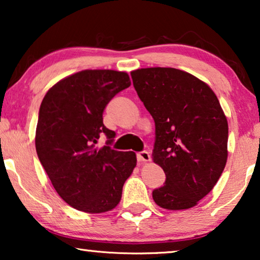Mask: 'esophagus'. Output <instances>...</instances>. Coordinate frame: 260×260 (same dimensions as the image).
<instances>
[{
    "label": "esophagus",
    "instance_id": "obj_1",
    "mask_svg": "<svg viewBox=\"0 0 260 260\" xmlns=\"http://www.w3.org/2000/svg\"><path fill=\"white\" fill-rule=\"evenodd\" d=\"M137 161L138 162H148L150 161V154L148 151L137 152Z\"/></svg>",
    "mask_w": 260,
    "mask_h": 260
}]
</instances>
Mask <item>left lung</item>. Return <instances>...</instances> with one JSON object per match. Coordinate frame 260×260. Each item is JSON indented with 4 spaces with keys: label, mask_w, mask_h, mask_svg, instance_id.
Masks as SVG:
<instances>
[{
    "label": "left lung",
    "mask_w": 260,
    "mask_h": 260,
    "mask_svg": "<svg viewBox=\"0 0 260 260\" xmlns=\"http://www.w3.org/2000/svg\"><path fill=\"white\" fill-rule=\"evenodd\" d=\"M138 97L155 122L152 159L166 174L152 190L159 207H194L213 189L227 161L229 124L214 92L172 67L131 72Z\"/></svg>",
    "instance_id": "8db88e82"
}]
</instances>
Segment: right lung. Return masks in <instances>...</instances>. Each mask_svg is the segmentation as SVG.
Masks as SVG:
<instances>
[{"mask_svg": "<svg viewBox=\"0 0 260 260\" xmlns=\"http://www.w3.org/2000/svg\"><path fill=\"white\" fill-rule=\"evenodd\" d=\"M130 85L125 72L85 70L60 80L42 99L35 134L38 157L56 193L78 211L115 208L136 167L134 151L110 147L116 133L103 123L105 106ZM102 136L108 141L98 149Z\"/></svg>", "mask_w": 260, "mask_h": 260, "instance_id": "right-lung-1", "label": "right lung"}]
</instances>
